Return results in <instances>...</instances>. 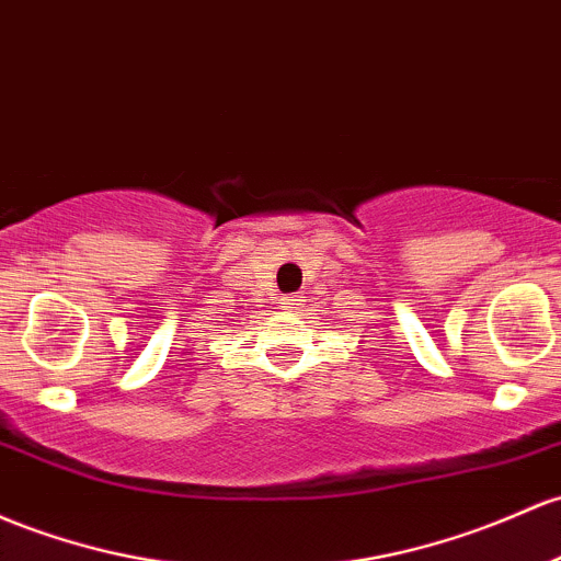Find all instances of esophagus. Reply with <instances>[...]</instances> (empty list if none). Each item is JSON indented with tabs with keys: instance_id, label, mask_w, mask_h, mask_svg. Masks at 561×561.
I'll use <instances>...</instances> for the list:
<instances>
[{
	"instance_id": "esophagus-1",
	"label": "esophagus",
	"mask_w": 561,
	"mask_h": 561,
	"mask_svg": "<svg viewBox=\"0 0 561 561\" xmlns=\"http://www.w3.org/2000/svg\"><path fill=\"white\" fill-rule=\"evenodd\" d=\"M304 306V295H290V298H282V309L285 311H298Z\"/></svg>"
}]
</instances>
